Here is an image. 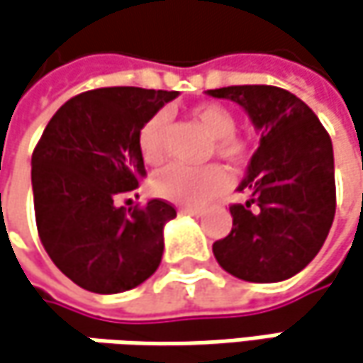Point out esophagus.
Masks as SVG:
<instances>
[{
  "label": "esophagus",
  "mask_w": 363,
  "mask_h": 363,
  "mask_svg": "<svg viewBox=\"0 0 363 363\" xmlns=\"http://www.w3.org/2000/svg\"><path fill=\"white\" fill-rule=\"evenodd\" d=\"M179 211H181V213H184V216H195V218L203 216L201 209H193V207H181Z\"/></svg>",
  "instance_id": "34e87169"
}]
</instances>
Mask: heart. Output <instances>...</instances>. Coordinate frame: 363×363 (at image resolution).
<instances>
[{
    "label": "heart",
    "instance_id": "b5f03b06",
    "mask_svg": "<svg viewBox=\"0 0 363 363\" xmlns=\"http://www.w3.org/2000/svg\"><path fill=\"white\" fill-rule=\"evenodd\" d=\"M191 117L216 139L213 150L220 158L228 162L246 160L248 145L245 139L234 133L236 121L225 106L216 102H203L191 111ZM164 133L166 117L162 113L147 118L139 129V154L147 166H156L164 158ZM225 170L218 164H209L203 168H186L181 164H172L152 179V191L160 199L177 205H201L216 197L225 186Z\"/></svg>",
    "mask_w": 363,
    "mask_h": 363
}]
</instances>
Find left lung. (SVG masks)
Returning a JSON list of instances; mask_svg holds the SVG:
<instances>
[{
  "label": "left lung",
  "instance_id": "left-lung-1",
  "mask_svg": "<svg viewBox=\"0 0 363 363\" xmlns=\"http://www.w3.org/2000/svg\"><path fill=\"white\" fill-rule=\"evenodd\" d=\"M205 94L240 104L261 133L238 184L250 199L230 207L232 232L213 242V255L245 281L289 279L318 255L335 218L329 133L308 104L277 86H228Z\"/></svg>",
  "mask_w": 363,
  "mask_h": 363
}]
</instances>
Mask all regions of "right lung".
I'll return each mask as SVG.
<instances>
[{
	"mask_svg": "<svg viewBox=\"0 0 363 363\" xmlns=\"http://www.w3.org/2000/svg\"><path fill=\"white\" fill-rule=\"evenodd\" d=\"M179 92L98 88L67 100L33 152L40 242L63 275L94 294L138 288L156 273L164 225L177 209L162 199L123 207L145 179L139 129Z\"/></svg>",
	"mask_w": 363,
	"mask_h": 363,
	"instance_id": "right-lung-1",
	"label": "right lung"
}]
</instances>
